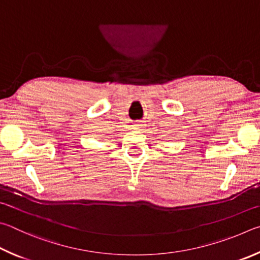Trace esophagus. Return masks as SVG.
I'll list each match as a JSON object with an SVG mask.
<instances>
[{
    "label": "esophagus",
    "mask_w": 260,
    "mask_h": 260,
    "mask_svg": "<svg viewBox=\"0 0 260 260\" xmlns=\"http://www.w3.org/2000/svg\"><path fill=\"white\" fill-rule=\"evenodd\" d=\"M135 127H137V129H139V127H142L143 126V124H140V123H136V124L134 125Z\"/></svg>",
    "instance_id": "obj_1"
}]
</instances>
